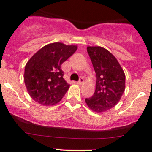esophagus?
<instances>
[{
    "instance_id": "esophagus-1",
    "label": "esophagus",
    "mask_w": 152,
    "mask_h": 152,
    "mask_svg": "<svg viewBox=\"0 0 152 152\" xmlns=\"http://www.w3.org/2000/svg\"><path fill=\"white\" fill-rule=\"evenodd\" d=\"M83 82H84V79H83V78H80L79 81L77 82V84H79V85H81V84H83Z\"/></svg>"
}]
</instances>
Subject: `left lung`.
Returning a JSON list of instances; mask_svg holds the SVG:
<instances>
[{"mask_svg":"<svg viewBox=\"0 0 152 152\" xmlns=\"http://www.w3.org/2000/svg\"><path fill=\"white\" fill-rule=\"evenodd\" d=\"M87 49L97 79L95 93L85 101L95 112H104L120 100L125 89V75L116 57L107 49L100 47Z\"/></svg>","mask_w":152,"mask_h":152,"instance_id":"obj_1","label":"left lung"}]
</instances>
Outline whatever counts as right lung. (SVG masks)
Masks as SVG:
<instances>
[{
    "label": "right lung",
    "mask_w": 152,
    "mask_h": 152,
    "mask_svg": "<svg viewBox=\"0 0 152 152\" xmlns=\"http://www.w3.org/2000/svg\"><path fill=\"white\" fill-rule=\"evenodd\" d=\"M77 49L75 45L56 42L38 50L25 65L24 81L30 96L45 106L60 102L70 84L63 79L61 65Z\"/></svg>",
    "instance_id": "right-lung-1"
}]
</instances>
